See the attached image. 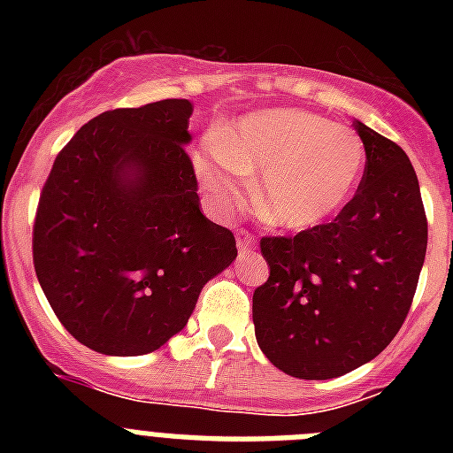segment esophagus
<instances>
[{
  "label": "esophagus",
  "instance_id": "1",
  "mask_svg": "<svg viewBox=\"0 0 453 453\" xmlns=\"http://www.w3.org/2000/svg\"><path fill=\"white\" fill-rule=\"evenodd\" d=\"M254 235L247 234V231H238V251L240 254H247V251L254 250Z\"/></svg>",
  "mask_w": 453,
  "mask_h": 453
}]
</instances>
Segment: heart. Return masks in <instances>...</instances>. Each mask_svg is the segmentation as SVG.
<instances>
[{
  "instance_id": "heart-1",
  "label": "heart",
  "mask_w": 453,
  "mask_h": 453,
  "mask_svg": "<svg viewBox=\"0 0 453 453\" xmlns=\"http://www.w3.org/2000/svg\"><path fill=\"white\" fill-rule=\"evenodd\" d=\"M195 177L208 211L231 218L263 172L258 211L286 231H315L334 222L354 197L365 170V147L354 129L299 108L242 115L195 154Z\"/></svg>"
}]
</instances>
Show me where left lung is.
<instances>
[{"mask_svg":"<svg viewBox=\"0 0 453 453\" xmlns=\"http://www.w3.org/2000/svg\"><path fill=\"white\" fill-rule=\"evenodd\" d=\"M365 172L322 229L263 238L270 279L254 292L256 342L281 372L335 379L381 354L402 329L426 254V215L406 151L354 119Z\"/></svg>","mask_w":453,"mask_h":453,"instance_id":"left-lung-1","label":"left lung"}]
</instances>
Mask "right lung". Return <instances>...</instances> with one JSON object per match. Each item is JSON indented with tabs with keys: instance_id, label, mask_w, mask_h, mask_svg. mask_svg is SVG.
<instances>
[{
	"instance_id": "add662e5",
	"label": "right lung",
	"mask_w": 453,
	"mask_h": 453,
	"mask_svg": "<svg viewBox=\"0 0 453 453\" xmlns=\"http://www.w3.org/2000/svg\"><path fill=\"white\" fill-rule=\"evenodd\" d=\"M188 99L92 118L56 156L34 226V265L56 318L106 356L163 347L235 238L199 211Z\"/></svg>"
}]
</instances>
